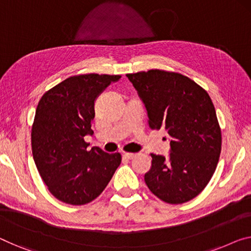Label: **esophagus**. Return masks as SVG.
<instances>
[{
  "mask_svg": "<svg viewBox=\"0 0 251 251\" xmlns=\"http://www.w3.org/2000/svg\"><path fill=\"white\" fill-rule=\"evenodd\" d=\"M136 156V153H124V158L125 159H134Z\"/></svg>",
  "mask_w": 251,
  "mask_h": 251,
  "instance_id": "esophagus-1",
  "label": "esophagus"
}]
</instances>
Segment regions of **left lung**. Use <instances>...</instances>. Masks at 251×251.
<instances>
[{
	"mask_svg": "<svg viewBox=\"0 0 251 251\" xmlns=\"http://www.w3.org/2000/svg\"><path fill=\"white\" fill-rule=\"evenodd\" d=\"M148 111L149 126L170 137L169 158L151 153L149 189L169 204L203 192L218 166L222 135L208 93L180 73L163 70L126 74Z\"/></svg>",
	"mask_w": 251,
	"mask_h": 251,
	"instance_id": "obj_1",
	"label": "left lung"
}]
</instances>
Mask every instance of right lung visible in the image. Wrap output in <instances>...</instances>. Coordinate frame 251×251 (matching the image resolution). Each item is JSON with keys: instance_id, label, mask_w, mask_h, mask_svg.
<instances>
[{"instance_id": "right-lung-1", "label": "right lung", "mask_w": 251, "mask_h": 251, "mask_svg": "<svg viewBox=\"0 0 251 251\" xmlns=\"http://www.w3.org/2000/svg\"><path fill=\"white\" fill-rule=\"evenodd\" d=\"M121 75L81 74L44 93L31 128L32 155L51 195L70 205L98 197L122 162L121 153L98 147L88 151L84 136L93 134L95 101Z\"/></svg>"}]
</instances>
